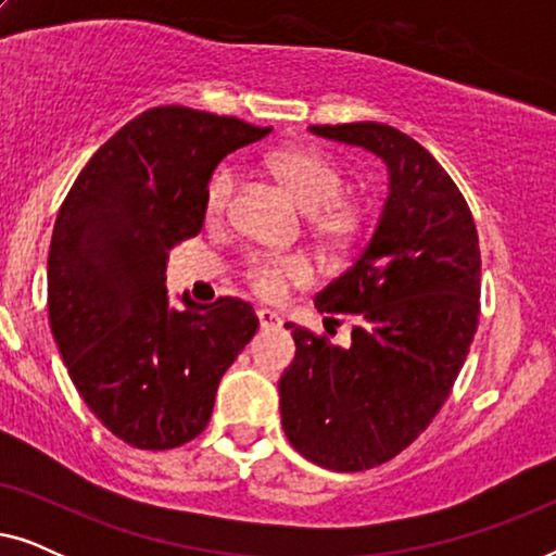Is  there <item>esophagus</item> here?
I'll return each mask as SVG.
<instances>
[{
	"mask_svg": "<svg viewBox=\"0 0 556 556\" xmlns=\"http://www.w3.org/2000/svg\"><path fill=\"white\" fill-rule=\"evenodd\" d=\"M255 314H257V321H261L263 329H278V326L283 324L276 311H270V308H257Z\"/></svg>",
	"mask_w": 556,
	"mask_h": 556,
	"instance_id": "obj_1",
	"label": "esophagus"
}]
</instances>
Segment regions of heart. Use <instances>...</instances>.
<instances>
[{
	"label": "heart",
	"instance_id": "obj_1",
	"mask_svg": "<svg viewBox=\"0 0 556 556\" xmlns=\"http://www.w3.org/2000/svg\"><path fill=\"white\" fill-rule=\"evenodd\" d=\"M265 169L303 210H308V230L329 253H346L367 227V204L344 192V169L324 151L311 147H286L265 159ZM238 177L232 166L212 172L204 187V219L219 223L230 210ZM311 278L308 263L299 255L253 257L245 265V280L257 295L276 301L291 286Z\"/></svg>",
	"mask_w": 556,
	"mask_h": 556
}]
</instances>
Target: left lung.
I'll use <instances>...</instances> for the list:
<instances>
[{
    "label": "left lung",
    "mask_w": 556,
    "mask_h": 556,
    "mask_svg": "<svg viewBox=\"0 0 556 556\" xmlns=\"http://www.w3.org/2000/svg\"><path fill=\"white\" fill-rule=\"evenodd\" d=\"M311 131L364 147L390 166L377 232L314 299L326 321L352 316V344L286 324L295 356L278 382L295 451L356 473L405 451L445 405L478 329L481 248L466 197L407 134L377 121Z\"/></svg>",
    "instance_id": "1"
}]
</instances>
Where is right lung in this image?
Masks as SVG:
<instances>
[{
  "mask_svg": "<svg viewBox=\"0 0 556 556\" xmlns=\"http://www.w3.org/2000/svg\"><path fill=\"white\" fill-rule=\"evenodd\" d=\"M268 134L185 105L143 111L90 156L58 212L52 337L90 413L139 451L200 435L219 379L255 337V311L235 295L169 308L164 273L169 250L202 230L219 159Z\"/></svg>",
  "mask_w": 556,
  "mask_h": 556,
  "instance_id": "add662e5",
  "label": "right lung"
}]
</instances>
